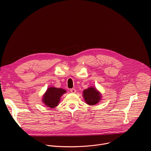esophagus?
<instances>
[{
	"label": "esophagus",
	"instance_id": "34e87169",
	"mask_svg": "<svg viewBox=\"0 0 151 151\" xmlns=\"http://www.w3.org/2000/svg\"><path fill=\"white\" fill-rule=\"evenodd\" d=\"M70 92H71L72 93H75L76 91V90L75 88H72V89L70 90Z\"/></svg>",
	"mask_w": 151,
	"mask_h": 151
}]
</instances>
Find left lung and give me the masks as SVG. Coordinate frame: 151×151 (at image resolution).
<instances>
[{"label": "left lung", "mask_w": 151, "mask_h": 151, "mask_svg": "<svg viewBox=\"0 0 151 151\" xmlns=\"http://www.w3.org/2000/svg\"><path fill=\"white\" fill-rule=\"evenodd\" d=\"M82 97L86 103L90 106H93L100 102L102 95L95 87L92 86L83 91Z\"/></svg>", "instance_id": "left-lung-1"}]
</instances>
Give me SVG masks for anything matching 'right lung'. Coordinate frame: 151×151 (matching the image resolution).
I'll return each mask as SVG.
<instances>
[{
    "instance_id": "1",
    "label": "right lung",
    "mask_w": 151,
    "mask_h": 151,
    "mask_svg": "<svg viewBox=\"0 0 151 151\" xmlns=\"http://www.w3.org/2000/svg\"><path fill=\"white\" fill-rule=\"evenodd\" d=\"M66 93V90L55 87H48L43 94L42 101L46 106L54 109L59 104L61 96Z\"/></svg>"
}]
</instances>
